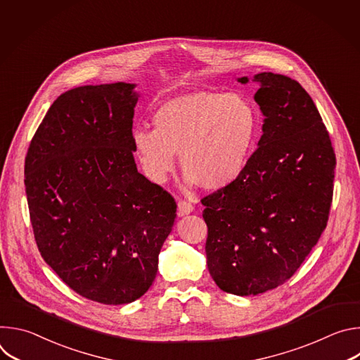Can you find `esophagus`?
<instances>
[{
    "mask_svg": "<svg viewBox=\"0 0 360 360\" xmlns=\"http://www.w3.org/2000/svg\"><path fill=\"white\" fill-rule=\"evenodd\" d=\"M193 211V205L185 199L178 200V215L185 217Z\"/></svg>",
    "mask_w": 360,
    "mask_h": 360,
    "instance_id": "1",
    "label": "esophagus"
}]
</instances>
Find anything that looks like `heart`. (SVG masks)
Masks as SVG:
<instances>
[{
  "label": "heart",
  "instance_id": "heart-1",
  "mask_svg": "<svg viewBox=\"0 0 360 360\" xmlns=\"http://www.w3.org/2000/svg\"><path fill=\"white\" fill-rule=\"evenodd\" d=\"M152 131L132 134L143 175L164 184L175 169V153L188 184L217 191L231 185L246 167L256 120L236 94L199 91L168 99L152 114Z\"/></svg>",
  "mask_w": 360,
  "mask_h": 360
}]
</instances>
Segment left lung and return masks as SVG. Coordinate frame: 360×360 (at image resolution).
Returning <instances> with one entry per match:
<instances>
[{"instance_id": "8db88e82", "label": "left lung", "mask_w": 360, "mask_h": 360, "mask_svg": "<svg viewBox=\"0 0 360 360\" xmlns=\"http://www.w3.org/2000/svg\"><path fill=\"white\" fill-rule=\"evenodd\" d=\"M253 81L265 115L258 148L231 185L200 200L210 274L238 296L275 289L299 269L328 225L336 167L329 132L300 84L272 72Z\"/></svg>"}]
</instances>
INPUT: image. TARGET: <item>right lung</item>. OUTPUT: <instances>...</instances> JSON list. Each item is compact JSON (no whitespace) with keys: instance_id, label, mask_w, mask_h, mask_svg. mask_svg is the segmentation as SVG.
I'll list each match as a JSON object with an SVG mask.
<instances>
[{"instance_id":"right-lung-1","label":"right lung","mask_w":360,"mask_h":360,"mask_svg":"<svg viewBox=\"0 0 360 360\" xmlns=\"http://www.w3.org/2000/svg\"><path fill=\"white\" fill-rule=\"evenodd\" d=\"M134 84L61 94L25 157V192L44 261L78 295L104 304L139 299L158 271L176 202L138 172Z\"/></svg>"}]
</instances>
